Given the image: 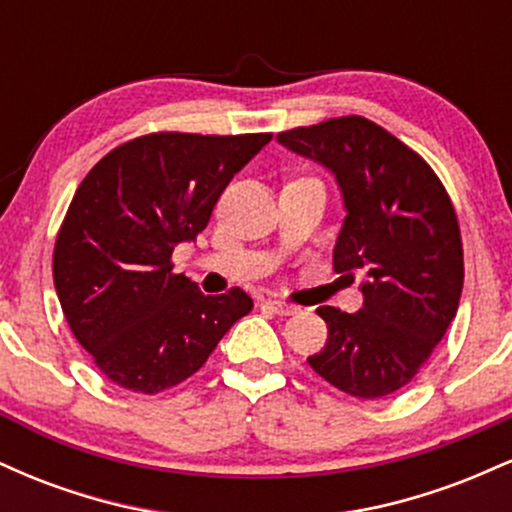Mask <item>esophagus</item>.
I'll list each match as a JSON object with an SVG mask.
<instances>
[{
    "instance_id": "1",
    "label": "esophagus",
    "mask_w": 512,
    "mask_h": 512,
    "mask_svg": "<svg viewBox=\"0 0 512 512\" xmlns=\"http://www.w3.org/2000/svg\"><path fill=\"white\" fill-rule=\"evenodd\" d=\"M267 308L272 310V313H276V315H293L296 313V305H289V303H284V301H267Z\"/></svg>"
}]
</instances>
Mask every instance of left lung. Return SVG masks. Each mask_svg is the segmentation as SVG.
<instances>
[{"instance_id": "1", "label": "left lung", "mask_w": 512, "mask_h": 512, "mask_svg": "<svg viewBox=\"0 0 512 512\" xmlns=\"http://www.w3.org/2000/svg\"><path fill=\"white\" fill-rule=\"evenodd\" d=\"M276 139L334 175L346 209L334 269L363 279L358 313L317 308L330 334L310 368L351 397L392 395L426 366L460 305L462 238L448 192L424 158L366 117Z\"/></svg>"}]
</instances>
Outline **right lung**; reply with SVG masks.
<instances>
[{"label": "right lung", "instance_id": "right-lung-1", "mask_svg": "<svg viewBox=\"0 0 512 512\" xmlns=\"http://www.w3.org/2000/svg\"><path fill=\"white\" fill-rule=\"evenodd\" d=\"M269 139L146 134L88 170L57 233L52 276L76 342L110 383L144 395L182 383L252 310L243 289L204 296L173 274L170 255L207 228L221 192Z\"/></svg>", "mask_w": 512, "mask_h": 512}]
</instances>
